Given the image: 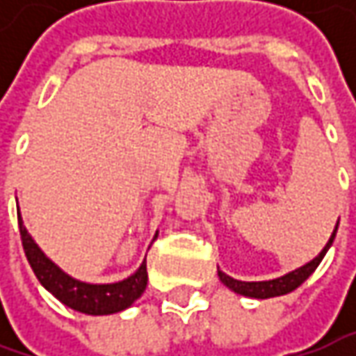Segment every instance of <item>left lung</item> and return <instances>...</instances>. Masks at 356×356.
<instances>
[{
    "label": "left lung",
    "instance_id": "left-lung-1",
    "mask_svg": "<svg viewBox=\"0 0 356 356\" xmlns=\"http://www.w3.org/2000/svg\"><path fill=\"white\" fill-rule=\"evenodd\" d=\"M337 227H339V222H337V226L335 229H333L329 241L325 243V248H323L321 253H319L317 257H313V259L307 261L305 266L297 267V269L285 273V275H281V277L267 281H239L226 275V273L220 271V269H218V277H220V281L226 285L227 289H232L234 293L243 295V297H252V299H269V297H280V295L291 293V291H295V289H297V287H299V285L317 269V266L321 264L325 253L329 252V248L333 245V239H335L337 236Z\"/></svg>",
    "mask_w": 356,
    "mask_h": 356
}]
</instances>
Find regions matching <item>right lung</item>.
<instances>
[{
    "label": "right lung",
    "instance_id": "right-lung-1",
    "mask_svg": "<svg viewBox=\"0 0 356 356\" xmlns=\"http://www.w3.org/2000/svg\"><path fill=\"white\" fill-rule=\"evenodd\" d=\"M19 220V234L23 250L27 255V261L37 275L39 283L53 293L63 305L75 309L85 315H113L118 311L129 309L146 289L148 283V271H146V259L140 267L129 275L127 280L115 281V283H87V281L75 280L69 273H65L55 261H51L43 250L35 243L27 227L23 226L21 212H17ZM158 238V232L154 239Z\"/></svg>",
    "mask_w": 356,
    "mask_h": 356
}]
</instances>
